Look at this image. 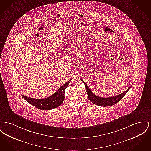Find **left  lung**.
<instances>
[{
    "instance_id": "1",
    "label": "left lung",
    "mask_w": 151,
    "mask_h": 151,
    "mask_svg": "<svg viewBox=\"0 0 151 151\" xmlns=\"http://www.w3.org/2000/svg\"><path fill=\"white\" fill-rule=\"evenodd\" d=\"M81 81L85 84L86 89L87 92L88 97L89 99L90 100V101L93 104L99 106H109L115 104L124 97L125 95L129 90V89L131 88V86L129 88L127 89V91H124V92H123L122 93L118 95L117 96H115L113 97H109V98H102V97H99V96H97L94 93H93V92L89 89L88 86L86 84V83L84 81V80H81Z\"/></svg>"
}]
</instances>
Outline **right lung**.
Masks as SVG:
<instances>
[{
  "instance_id": "1",
  "label": "right lung",
  "mask_w": 151,
  "mask_h": 151,
  "mask_svg": "<svg viewBox=\"0 0 151 151\" xmlns=\"http://www.w3.org/2000/svg\"><path fill=\"white\" fill-rule=\"evenodd\" d=\"M71 79L64 84L55 93L45 99H34L22 95L27 102L42 110H50L62 104L64 100V92Z\"/></svg>"
}]
</instances>
